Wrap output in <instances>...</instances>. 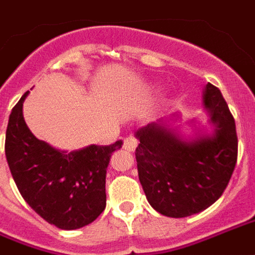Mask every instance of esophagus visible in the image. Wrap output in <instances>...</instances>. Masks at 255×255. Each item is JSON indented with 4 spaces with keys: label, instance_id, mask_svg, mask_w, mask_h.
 Returning <instances> with one entry per match:
<instances>
[{
    "label": "esophagus",
    "instance_id": "1",
    "mask_svg": "<svg viewBox=\"0 0 255 255\" xmlns=\"http://www.w3.org/2000/svg\"><path fill=\"white\" fill-rule=\"evenodd\" d=\"M137 143H138V139L135 138L134 135H128L125 139H124V148L129 152H133L135 148H137Z\"/></svg>",
    "mask_w": 255,
    "mask_h": 255
}]
</instances>
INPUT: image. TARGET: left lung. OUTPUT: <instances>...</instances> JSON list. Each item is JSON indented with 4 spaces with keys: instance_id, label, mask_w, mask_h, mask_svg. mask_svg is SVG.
Masks as SVG:
<instances>
[{
    "instance_id": "1",
    "label": "left lung",
    "mask_w": 255,
    "mask_h": 255,
    "mask_svg": "<svg viewBox=\"0 0 255 255\" xmlns=\"http://www.w3.org/2000/svg\"><path fill=\"white\" fill-rule=\"evenodd\" d=\"M204 107L214 125L211 137L183 141L162 124L137 130L138 177L149 204L169 218L203 211L221 198L238 157L235 121L221 90L208 83Z\"/></svg>"
}]
</instances>
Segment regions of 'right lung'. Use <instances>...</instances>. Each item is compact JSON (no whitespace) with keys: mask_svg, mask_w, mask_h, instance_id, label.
<instances>
[{"mask_svg":"<svg viewBox=\"0 0 255 255\" xmlns=\"http://www.w3.org/2000/svg\"><path fill=\"white\" fill-rule=\"evenodd\" d=\"M26 91L13 107L6 128L5 154L21 196L44 221L62 230L90 225L106 207V169L122 139L60 152L40 141L22 117Z\"/></svg>","mask_w":255,"mask_h":255,"instance_id":"1","label":"right lung"}]
</instances>
